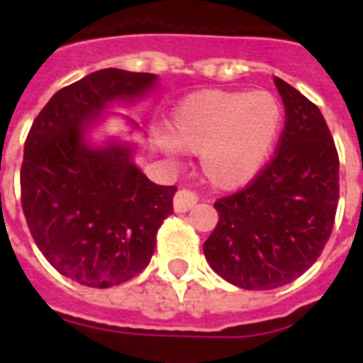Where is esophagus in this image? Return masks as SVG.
Here are the masks:
<instances>
[{
  "label": "esophagus",
  "instance_id": "obj_1",
  "mask_svg": "<svg viewBox=\"0 0 363 363\" xmlns=\"http://www.w3.org/2000/svg\"><path fill=\"white\" fill-rule=\"evenodd\" d=\"M198 203V196L190 190H179L173 198V207H175L177 213H186Z\"/></svg>",
  "mask_w": 363,
  "mask_h": 363
}]
</instances>
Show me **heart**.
Returning <instances> with one entry per match:
<instances>
[{"label": "heart", "instance_id": "1", "mask_svg": "<svg viewBox=\"0 0 363 363\" xmlns=\"http://www.w3.org/2000/svg\"><path fill=\"white\" fill-rule=\"evenodd\" d=\"M281 122V104L265 90H203L179 104L171 137L177 148L199 154L201 173L209 184L233 190L262 171Z\"/></svg>", "mask_w": 363, "mask_h": 363}]
</instances>
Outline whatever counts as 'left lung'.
Returning a JSON list of instances; mask_svg holds the SVG:
<instances>
[{
	"label": "left lung",
	"mask_w": 363,
	"mask_h": 363,
	"mask_svg": "<svg viewBox=\"0 0 363 363\" xmlns=\"http://www.w3.org/2000/svg\"><path fill=\"white\" fill-rule=\"evenodd\" d=\"M286 124L269 164L235 194L216 199L218 224L203 242L213 269L245 290L296 281L332 235L339 156L320 109L275 77Z\"/></svg>",
	"instance_id": "left-lung-1"
}]
</instances>
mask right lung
<instances>
[{
  "label": "right lung",
  "mask_w": 363,
  "mask_h": 363,
  "mask_svg": "<svg viewBox=\"0 0 363 363\" xmlns=\"http://www.w3.org/2000/svg\"><path fill=\"white\" fill-rule=\"evenodd\" d=\"M158 77L99 69L54 94L26 137L22 211L54 269L82 286L109 288L148 265L177 186L148 181L121 143L90 147L84 131L115 99L141 98Z\"/></svg>",
  "instance_id": "obj_1"
}]
</instances>
